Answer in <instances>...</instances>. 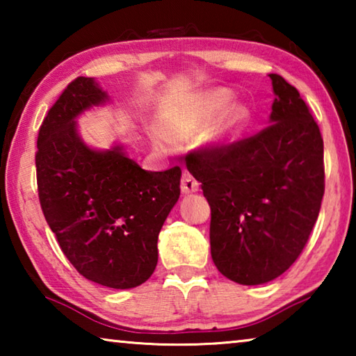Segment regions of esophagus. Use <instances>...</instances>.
<instances>
[{"label": "esophagus", "mask_w": 356, "mask_h": 356, "mask_svg": "<svg viewBox=\"0 0 356 356\" xmlns=\"http://www.w3.org/2000/svg\"><path fill=\"white\" fill-rule=\"evenodd\" d=\"M180 188H182V193H185V195H190V193H196L200 190V182H197L190 172H184L182 182H180Z\"/></svg>", "instance_id": "34e87169"}]
</instances>
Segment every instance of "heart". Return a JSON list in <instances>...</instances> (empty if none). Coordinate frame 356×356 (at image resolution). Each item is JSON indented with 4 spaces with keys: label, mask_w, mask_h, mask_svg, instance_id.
<instances>
[{
    "label": "heart",
    "mask_w": 356,
    "mask_h": 356,
    "mask_svg": "<svg viewBox=\"0 0 356 356\" xmlns=\"http://www.w3.org/2000/svg\"><path fill=\"white\" fill-rule=\"evenodd\" d=\"M234 94L225 88L210 89L195 95L168 102L156 114V127L150 129V141L156 149L166 150L172 141H185L201 131L200 144L206 150H220L231 144L250 122L245 105H232Z\"/></svg>",
    "instance_id": "heart-1"
}]
</instances>
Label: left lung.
Instances as JSON below:
<instances>
[{
  "mask_svg": "<svg viewBox=\"0 0 356 356\" xmlns=\"http://www.w3.org/2000/svg\"><path fill=\"white\" fill-rule=\"evenodd\" d=\"M268 76L275 92L268 127L220 150H196L186 161L212 212L216 268L245 286L278 278L297 261L325 191L318 125L292 84Z\"/></svg>",
  "mask_w": 356,
  "mask_h": 356,
  "instance_id": "left-lung-1",
  "label": "left lung"
}]
</instances>
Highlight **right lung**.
Here are the masks:
<instances>
[{"label": "right lung", "mask_w": 356, "mask_h": 356, "mask_svg": "<svg viewBox=\"0 0 356 356\" xmlns=\"http://www.w3.org/2000/svg\"><path fill=\"white\" fill-rule=\"evenodd\" d=\"M92 78L72 81L42 122L35 152L42 212L64 256L89 281L131 289L159 261L160 229L180 195V171H146L122 146L88 147L75 119L105 104Z\"/></svg>", "instance_id": "obj_1"}]
</instances>
